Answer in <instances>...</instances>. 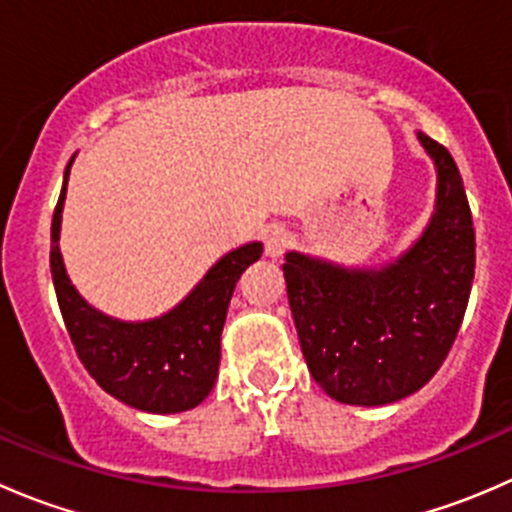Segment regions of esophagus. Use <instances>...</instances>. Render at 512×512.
<instances>
[{
    "mask_svg": "<svg viewBox=\"0 0 512 512\" xmlns=\"http://www.w3.org/2000/svg\"><path fill=\"white\" fill-rule=\"evenodd\" d=\"M285 247H287L285 225H280V223L267 225V230H265V255L267 257H280Z\"/></svg>",
    "mask_w": 512,
    "mask_h": 512,
    "instance_id": "obj_1",
    "label": "esophagus"
}]
</instances>
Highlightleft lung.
I'll list each match as a JSON object with an SVG mask.
<instances>
[{"label":"left lung","instance_id":"obj_1","mask_svg":"<svg viewBox=\"0 0 512 512\" xmlns=\"http://www.w3.org/2000/svg\"><path fill=\"white\" fill-rule=\"evenodd\" d=\"M436 163V213L379 270L285 255L289 309L309 374L332 399L384 406L428 384L451 352L471 297L476 230L451 153L418 133Z\"/></svg>","mask_w":512,"mask_h":512}]
</instances>
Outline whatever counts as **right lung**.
<instances>
[{"instance_id":"add662e5","label":"right lung","mask_w":512,"mask_h":512,"mask_svg":"<svg viewBox=\"0 0 512 512\" xmlns=\"http://www.w3.org/2000/svg\"><path fill=\"white\" fill-rule=\"evenodd\" d=\"M71 163L74 158L66 165L64 188L51 220V277L81 364L106 394L138 411L178 414L195 409L218 379L227 304L247 265L260 260L262 242H247L220 257L193 292L163 317L148 322L108 317L76 292L59 252Z\"/></svg>"}]
</instances>
